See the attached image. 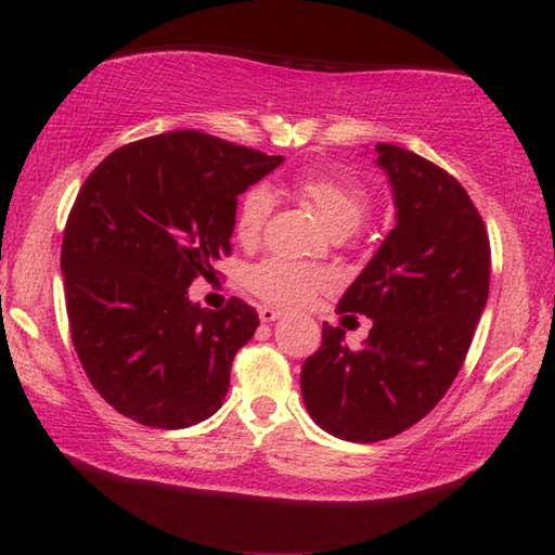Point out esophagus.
Segmentation results:
<instances>
[{
	"label": "esophagus",
	"mask_w": 555,
	"mask_h": 555,
	"mask_svg": "<svg viewBox=\"0 0 555 555\" xmlns=\"http://www.w3.org/2000/svg\"><path fill=\"white\" fill-rule=\"evenodd\" d=\"M276 318H281V311H276V308H269V306L259 308V321L261 323H274Z\"/></svg>",
	"instance_id": "obj_1"
}]
</instances>
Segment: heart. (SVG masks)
<instances>
[{
	"label": "heart",
	"mask_w": 555,
	"mask_h": 555,
	"mask_svg": "<svg viewBox=\"0 0 555 555\" xmlns=\"http://www.w3.org/2000/svg\"><path fill=\"white\" fill-rule=\"evenodd\" d=\"M296 188L306 201H311L333 234H350L354 228H360V222L367 218L372 208L370 188L352 176L308 171L296 178ZM271 210H274L271 188L264 183L249 185L242 193L237 212H234L237 237L242 242H255L264 230ZM244 281H247L251 294L259 296L264 304L296 308L331 284V276L318 267L271 257L249 267Z\"/></svg>",
	"instance_id": "1"
}]
</instances>
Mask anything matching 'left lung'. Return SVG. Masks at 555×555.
Returning <instances> with one entry per match:
<instances>
[{
    "mask_svg": "<svg viewBox=\"0 0 555 555\" xmlns=\"http://www.w3.org/2000/svg\"><path fill=\"white\" fill-rule=\"evenodd\" d=\"M397 228L382 242L337 313L372 318L350 350L343 327L304 362L300 393L335 438L377 443L418 424L463 367L490 294V237L465 188L428 158L377 144Z\"/></svg>",
    "mask_w": 555,
    "mask_h": 555,
    "instance_id": "left-lung-1",
    "label": "left lung"
}]
</instances>
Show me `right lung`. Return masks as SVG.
Returning a JSON list of instances; mask_svg holds the SVG:
<instances>
[{
  "label": "right lung",
  "instance_id": "right-lung-1",
  "mask_svg": "<svg viewBox=\"0 0 555 555\" xmlns=\"http://www.w3.org/2000/svg\"><path fill=\"white\" fill-rule=\"evenodd\" d=\"M284 162L203 131H168L112 152L82 183L63 232L70 337L92 387L152 428L210 418L259 315L188 300L232 251L237 195Z\"/></svg>",
  "mask_w": 555,
  "mask_h": 555
}]
</instances>
